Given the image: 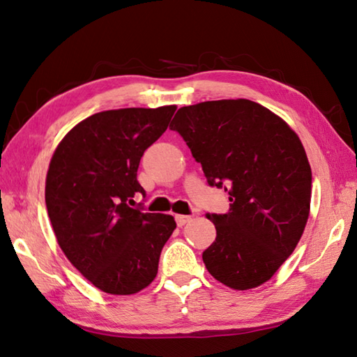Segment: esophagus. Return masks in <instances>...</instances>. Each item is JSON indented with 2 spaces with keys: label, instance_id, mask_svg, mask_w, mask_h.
<instances>
[{
  "label": "esophagus",
  "instance_id": "esophagus-1",
  "mask_svg": "<svg viewBox=\"0 0 357 357\" xmlns=\"http://www.w3.org/2000/svg\"><path fill=\"white\" fill-rule=\"evenodd\" d=\"M176 222L178 227H183L188 222H191V215H176Z\"/></svg>",
  "mask_w": 357,
  "mask_h": 357
}]
</instances>
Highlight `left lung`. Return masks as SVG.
Here are the masks:
<instances>
[{
  "label": "left lung",
  "mask_w": 357,
  "mask_h": 357,
  "mask_svg": "<svg viewBox=\"0 0 357 357\" xmlns=\"http://www.w3.org/2000/svg\"><path fill=\"white\" fill-rule=\"evenodd\" d=\"M202 165L209 186L229 194L203 261L234 289L270 280L299 243L310 214L311 168L299 137L251 100H219L180 107L171 126Z\"/></svg>",
  "instance_id": "1"
}]
</instances>
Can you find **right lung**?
<instances>
[{"label": "right lung", "instance_id": "add662e5", "mask_svg": "<svg viewBox=\"0 0 357 357\" xmlns=\"http://www.w3.org/2000/svg\"><path fill=\"white\" fill-rule=\"evenodd\" d=\"M176 106L93 114L68 132L50 160L46 206L58 245L77 270L109 294H134L155 279L176 220L132 208L146 195L140 160Z\"/></svg>", "mask_w": 357, "mask_h": 357}]
</instances>
